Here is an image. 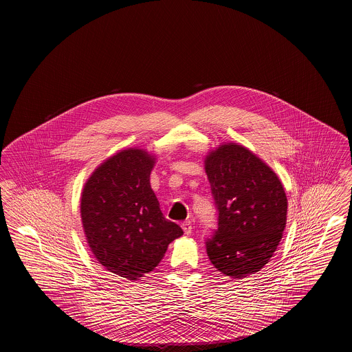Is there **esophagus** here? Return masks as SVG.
<instances>
[{"label": "esophagus", "instance_id": "esophagus-1", "mask_svg": "<svg viewBox=\"0 0 352 352\" xmlns=\"http://www.w3.org/2000/svg\"><path fill=\"white\" fill-rule=\"evenodd\" d=\"M182 230L184 231V234H190L192 232V221L190 220H186L182 223Z\"/></svg>", "mask_w": 352, "mask_h": 352}]
</instances>
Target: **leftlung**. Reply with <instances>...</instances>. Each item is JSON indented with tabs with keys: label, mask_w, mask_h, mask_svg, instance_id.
Segmentation results:
<instances>
[{
	"label": "left lung",
	"mask_w": 352,
	"mask_h": 352,
	"mask_svg": "<svg viewBox=\"0 0 352 352\" xmlns=\"http://www.w3.org/2000/svg\"><path fill=\"white\" fill-rule=\"evenodd\" d=\"M218 228L206 240L214 267L243 278L258 272L285 230L287 199L276 173L241 145H221L206 158Z\"/></svg>",
	"instance_id": "8db88e82"
}]
</instances>
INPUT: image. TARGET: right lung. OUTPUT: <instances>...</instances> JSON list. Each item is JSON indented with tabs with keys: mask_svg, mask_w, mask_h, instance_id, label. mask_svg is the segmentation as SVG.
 I'll return each instance as SVG.
<instances>
[{
	"mask_svg": "<svg viewBox=\"0 0 352 352\" xmlns=\"http://www.w3.org/2000/svg\"><path fill=\"white\" fill-rule=\"evenodd\" d=\"M153 165L146 151H120L84 186L80 211L88 245L104 268L128 280L151 272L184 234L160 210L151 187Z\"/></svg>",
	"mask_w": 352,
	"mask_h": 352,
	"instance_id": "obj_1",
	"label": "right lung"
}]
</instances>
